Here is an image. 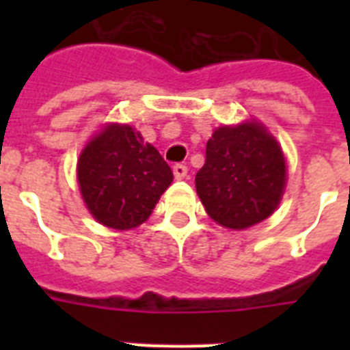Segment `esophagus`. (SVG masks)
Segmentation results:
<instances>
[{
	"mask_svg": "<svg viewBox=\"0 0 350 350\" xmlns=\"http://www.w3.org/2000/svg\"><path fill=\"white\" fill-rule=\"evenodd\" d=\"M172 172H174V178H176V180H185V178H187V172H189V169H187V165L176 163L174 167H172Z\"/></svg>",
	"mask_w": 350,
	"mask_h": 350,
	"instance_id": "34e87169",
	"label": "esophagus"
}]
</instances>
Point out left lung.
Wrapping results in <instances>:
<instances>
[{
  "instance_id": "obj_1",
  "label": "left lung",
  "mask_w": 350,
  "mask_h": 350,
  "mask_svg": "<svg viewBox=\"0 0 350 350\" xmlns=\"http://www.w3.org/2000/svg\"><path fill=\"white\" fill-rule=\"evenodd\" d=\"M285 183L282 147L258 121L216 129L196 174L198 196L207 214L232 230L269 218L282 202Z\"/></svg>"
}]
</instances>
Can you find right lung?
Returning a JSON list of instances; mask_svg holds the SVG:
<instances>
[{
	"label": "right lung",
	"mask_w": 350,
	"mask_h": 350,
	"mask_svg": "<svg viewBox=\"0 0 350 350\" xmlns=\"http://www.w3.org/2000/svg\"><path fill=\"white\" fill-rule=\"evenodd\" d=\"M78 183L96 221L129 230L147 221L172 183V170L136 129L109 123L79 154Z\"/></svg>",
	"instance_id": "right-lung-1"
}]
</instances>
